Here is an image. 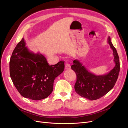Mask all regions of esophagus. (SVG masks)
I'll return each instance as SVG.
<instances>
[{"instance_id":"obj_1","label":"esophagus","mask_w":128,"mask_h":128,"mask_svg":"<svg viewBox=\"0 0 128 128\" xmlns=\"http://www.w3.org/2000/svg\"><path fill=\"white\" fill-rule=\"evenodd\" d=\"M65 69H70V64H68V63H66L65 64Z\"/></svg>"}]
</instances>
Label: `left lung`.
Masks as SVG:
<instances>
[{
  "instance_id": "left-lung-1",
  "label": "left lung",
  "mask_w": 128,
  "mask_h": 128,
  "mask_svg": "<svg viewBox=\"0 0 128 128\" xmlns=\"http://www.w3.org/2000/svg\"><path fill=\"white\" fill-rule=\"evenodd\" d=\"M108 42L113 50L115 66L110 72L104 75H95L89 72L80 62L74 60L71 68L76 72L75 90L77 94L90 100L99 99L107 94L114 86L120 72V60L116 50L108 38Z\"/></svg>"
}]
</instances>
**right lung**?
Listing matches in <instances>:
<instances>
[{"label": "right lung", "mask_w": 128, "mask_h": 128, "mask_svg": "<svg viewBox=\"0 0 128 128\" xmlns=\"http://www.w3.org/2000/svg\"><path fill=\"white\" fill-rule=\"evenodd\" d=\"M25 46L23 38L12 53L10 78L24 97L34 100L45 99L52 93L55 78L64 72V61L50 65L43 55L30 52Z\"/></svg>", "instance_id": "add662e5"}]
</instances>
